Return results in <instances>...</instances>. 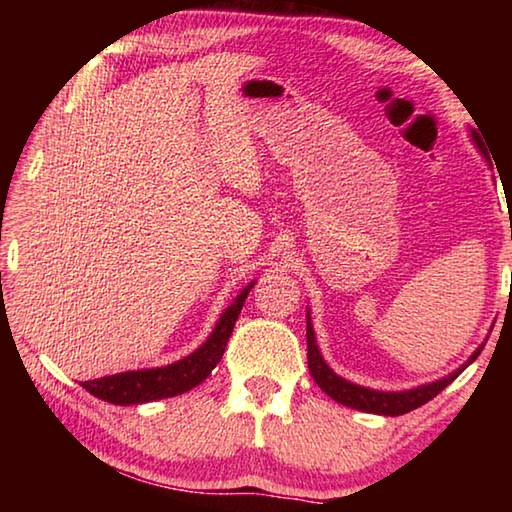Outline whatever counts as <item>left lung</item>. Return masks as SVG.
Returning a JSON list of instances; mask_svg holds the SVG:
<instances>
[{"label": "left lung", "instance_id": "1", "mask_svg": "<svg viewBox=\"0 0 512 512\" xmlns=\"http://www.w3.org/2000/svg\"><path fill=\"white\" fill-rule=\"evenodd\" d=\"M483 350V345L476 350L470 361L465 363L463 368H458L452 375H447L445 379L433 381V384L427 386H418L413 391H402V393H381V391H372V388H363L352 384V381L343 379L336 375V372L327 366L320 357V350L316 345V336H314V327H311V320L307 316V361H309V372L311 377L316 379V384L323 388V391L332 397L334 402L350 406V409H359L366 413H377V415H404L418 406L427 404L433 400L443 388H447L452 381L461 375V372L470 366V363L479 357Z\"/></svg>", "mask_w": 512, "mask_h": 512}]
</instances>
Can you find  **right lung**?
<instances>
[{
	"instance_id": "1",
	"label": "right lung",
	"mask_w": 512,
	"mask_h": 512,
	"mask_svg": "<svg viewBox=\"0 0 512 512\" xmlns=\"http://www.w3.org/2000/svg\"><path fill=\"white\" fill-rule=\"evenodd\" d=\"M250 289H253V284H248V287L239 293L237 300L223 311V316L219 318V323H216L210 339H207L196 352L189 354V357L164 368L131 370V372H119V375L83 381V388L103 402L121 404V406L144 404V402L162 400V397H173V395L192 391L194 386H198L203 379L210 377V372L216 368V363L221 361L225 345H228V339L232 329H235V323Z\"/></svg>"
}]
</instances>
